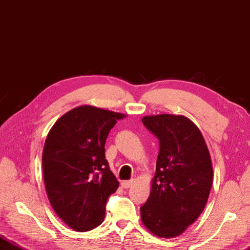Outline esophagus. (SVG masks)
Masks as SVG:
<instances>
[{
	"label": "esophagus",
	"instance_id": "obj_1",
	"mask_svg": "<svg viewBox=\"0 0 250 250\" xmlns=\"http://www.w3.org/2000/svg\"><path fill=\"white\" fill-rule=\"evenodd\" d=\"M134 180H126V181H122L121 186L124 188V189H128V188H130L132 185H134Z\"/></svg>",
	"mask_w": 250,
	"mask_h": 250
}]
</instances>
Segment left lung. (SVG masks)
Masks as SVG:
<instances>
[{
	"mask_svg": "<svg viewBox=\"0 0 250 250\" xmlns=\"http://www.w3.org/2000/svg\"><path fill=\"white\" fill-rule=\"evenodd\" d=\"M142 123L160 140L150 196L141 221L162 238L180 235L200 217L212 185L209 151L200 128L183 115H146Z\"/></svg>",
	"mask_w": 250,
	"mask_h": 250,
	"instance_id": "8db88e82",
	"label": "left lung"
}]
</instances>
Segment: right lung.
<instances>
[{
    "label": "right lung",
    "instance_id": "1",
    "mask_svg": "<svg viewBox=\"0 0 250 250\" xmlns=\"http://www.w3.org/2000/svg\"><path fill=\"white\" fill-rule=\"evenodd\" d=\"M119 112L80 105L64 113L45 140L42 164L46 194L53 209L78 232L103 223L105 204L119 188L104 155V145Z\"/></svg>",
    "mask_w": 250,
    "mask_h": 250
}]
</instances>
